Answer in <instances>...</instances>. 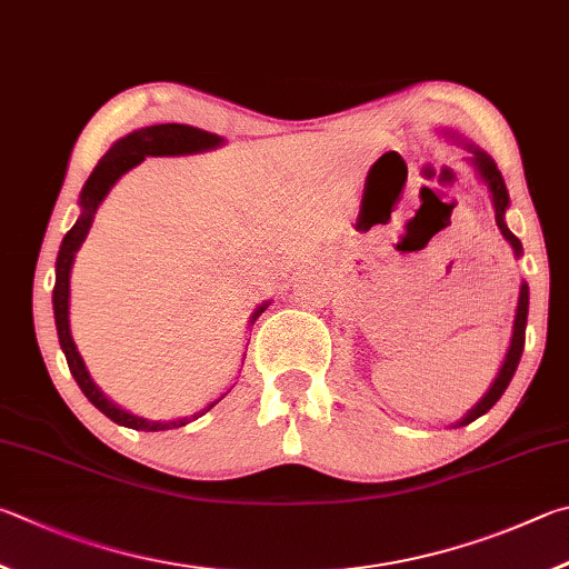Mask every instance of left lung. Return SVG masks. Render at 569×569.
Listing matches in <instances>:
<instances>
[{
  "label": "left lung",
  "instance_id": "1",
  "mask_svg": "<svg viewBox=\"0 0 569 569\" xmlns=\"http://www.w3.org/2000/svg\"><path fill=\"white\" fill-rule=\"evenodd\" d=\"M452 137H455V134H452ZM465 147H467V152L472 154L470 162H472V167L477 169V174L482 177V182L487 184V189H490L492 204H495V217H497V227H500V232H502V237L507 239V242L512 244L515 257H520V254H522V242L510 232V227L505 224V212H507V207H510V194H507V187H505V179H502V174H500V169H497L495 159H492L490 154H487V152H482L480 147H475V144H470V142H465ZM527 310H530V287H527V282H522V287H520V302H517V315H515L512 342H510V350H507V355H505V362H502V367H500V375L495 377L492 387L485 392L482 400L477 402V405L472 407V410L467 412V415L462 417V420L457 422L455 427L470 425V422L477 420V417H482L485 412H490L492 407H495V402L500 400V397L505 395L507 385L512 382L515 370H517V365H520V357H522V350H525Z\"/></svg>",
  "mask_w": 569,
  "mask_h": 569
}]
</instances>
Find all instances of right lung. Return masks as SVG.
I'll return each mask as SVG.
<instances>
[{
	"instance_id": "right-lung-1",
	"label": "right lung",
	"mask_w": 569,
	"mask_h": 569,
	"mask_svg": "<svg viewBox=\"0 0 569 569\" xmlns=\"http://www.w3.org/2000/svg\"><path fill=\"white\" fill-rule=\"evenodd\" d=\"M222 142H224L222 137L204 132V129L189 127V124H152V127H142V129H137V132L122 137L119 142L112 144V149H109L102 159H99L94 172L89 174V179L82 187V194H79V207H82V214H79L77 224L64 234L62 247H59L52 305H54V322H57L59 345H62V352L67 357L69 372H72V377L79 385V390L84 392L87 400L92 402L99 412L107 415L109 420L117 425L132 427V430L159 432V430H174V427H184L192 420H197V417H202L204 412L212 410L219 400L207 405L202 412L179 417V420H169V422L144 420V417H137L132 412L122 410V407H117L112 400H107L104 392L99 390V387L92 382V377H89L84 360L77 352L72 332H69V274H72L74 254H77V249L82 247L89 227H92V222H94L97 209H99V204H102V199L109 194V189L114 187L119 177L142 162L144 157L197 154V152H207V149H214ZM267 305L269 302L257 307L254 315L249 317V325H254L257 317L267 310Z\"/></svg>"
}]
</instances>
